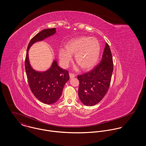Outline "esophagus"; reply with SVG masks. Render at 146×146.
I'll list each match as a JSON object with an SVG mask.
<instances>
[{
    "mask_svg": "<svg viewBox=\"0 0 146 146\" xmlns=\"http://www.w3.org/2000/svg\"><path fill=\"white\" fill-rule=\"evenodd\" d=\"M69 75H70V78H74L75 76V75L74 74H73V73H71V72L69 73Z\"/></svg>",
    "mask_w": 146,
    "mask_h": 146,
    "instance_id": "1",
    "label": "esophagus"
}]
</instances>
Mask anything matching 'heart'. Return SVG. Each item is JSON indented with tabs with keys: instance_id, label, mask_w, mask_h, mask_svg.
I'll list each match as a JSON object with an SVG mask.
<instances>
[{
	"instance_id": "obj_1",
	"label": "heart",
	"mask_w": 146,
	"mask_h": 146,
	"mask_svg": "<svg viewBox=\"0 0 146 146\" xmlns=\"http://www.w3.org/2000/svg\"><path fill=\"white\" fill-rule=\"evenodd\" d=\"M65 49H60L58 52L60 60L63 67H66L74 54L75 61L83 70H88L97 63L100 54L101 46L94 38L80 37L67 42Z\"/></svg>"
}]
</instances>
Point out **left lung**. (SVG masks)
<instances>
[{
	"instance_id": "1",
	"label": "left lung",
	"mask_w": 146,
	"mask_h": 146,
	"mask_svg": "<svg viewBox=\"0 0 146 146\" xmlns=\"http://www.w3.org/2000/svg\"><path fill=\"white\" fill-rule=\"evenodd\" d=\"M113 68L111 51L106 42L101 62L91 71L78 75L79 97L84 104L92 106L103 99L110 87Z\"/></svg>"
}]
</instances>
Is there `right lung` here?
<instances>
[{"label": "right lung", "instance_id": "add662e5", "mask_svg": "<svg viewBox=\"0 0 146 146\" xmlns=\"http://www.w3.org/2000/svg\"><path fill=\"white\" fill-rule=\"evenodd\" d=\"M56 32V28L46 29L35 35L28 45L25 58V70L30 89L38 100L45 104H53L60 98L63 86L70 79L68 72L58 66L56 61L45 72L35 71L29 63L28 51L34 42L42 40Z\"/></svg>", "mask_w": 146, "mask_h": 146}]
</instances>
